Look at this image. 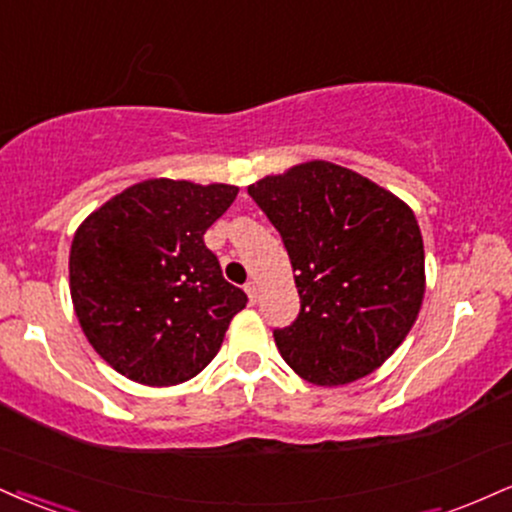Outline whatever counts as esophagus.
I'll use <instances>...</instances> for the list:
<instances>
[{"mask_svg":"<svg viewBox=\"0 0 512 512\" xmlns=\"http://www.w3.org/2000/svg\"><path fill=\"white\" fill-rule=\"evenodd\" d=\"M245 293H248L250 303L255 305L257 298H260V286H257V281H248V283H245Z\"/></svg>","mask_w":512,"mask_h":512,"instance_id":"1","label":"esophagus"}]
</instances>
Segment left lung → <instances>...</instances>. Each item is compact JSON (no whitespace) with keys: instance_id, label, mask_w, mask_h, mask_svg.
Here are the masks:
<instances>
[{"instance_id":"left-lung-1","label":"left lung","mask_w":512,"mask_h":512,"mask_svg":"<svg viewBox=\"0 0 512 512\" xmlns=\"http://www.w3.org/2000/svg\"><path fill=\"white\" fill-rule=\"evenodd\" d=\"M281 233L300 315L274 331L298 377L343 386L367 377L410 334L424 300V243L415 212L353 169L324 159L248 186Z\"/></svg>"}]
</instances>
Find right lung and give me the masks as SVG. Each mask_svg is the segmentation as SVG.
Wrapping results in <instances>:
<instances>
[{"label":"right lung","instance_id":"right-lung-1","mask_svg":"<svg viewBox=\"0 0 512 512\" xmlns=\"http://www.w3.org/2000/svg\"><path fill=\"white\" fill-rule=\"evenodd\" d=\"M238 188L150 178L104 202L69 252L73 310L90 346L126 379L176 386L200 374L248 295L205 245Z\"/></svg>","mask_w":512,"mask_h":512}]
</instances>
